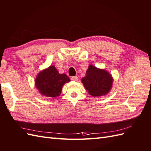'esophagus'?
Returning a JSON list of instances; mask_svg holds the SVG:
<instances>
[{
    "label": "esophagus",
    "instance_id": "obj_1",
    "mask_svg": "<svg viewBox=\"0 0 151 151\" xmlns=\"http://www.w3.org/2000/svg\"><path fill=\"white\" fill-rule=\"evenodd\" d=\"M70 79L72 81H78V77H77V76H72V77H71Z\"/></svg>",
    "mask_w": 151,
    "mask_h": 151
}]
</instances>
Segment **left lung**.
<instances>
[{"label":"left lung","instance_id":"8db88e82","mask_svg":"<svg viewBox=\"0 0 151 151\" xmlns=\"http://www.w3.org/2000/svg\"><path fill=\"white\" fill-rule=\"evenodd\" d=\"M82 83L89 94L93 96H101L106 94L111 89L113 78L106 70L89 65Z\"/></svg>","mask_w":151,"mask_h":151}]
</instances>
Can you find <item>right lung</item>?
<instances>
[{
    "label": "right lung",
    "mask_w": 151,
    "mask_h": 151,
    "mask_svg": "<svg viewBox=\"0 0 151 151\" xmlns=\"http://www.w3.org/2000/svg\"><path fill=\"white\" fill-rule=\"evenodd\" d=\"M70 81L66 74H59L55 66H50L39 73L35 84L42 95L55 98L60 95L63 84Z\"/></svg>",
    "instance_id": "obj_1"
}]
</instances>
